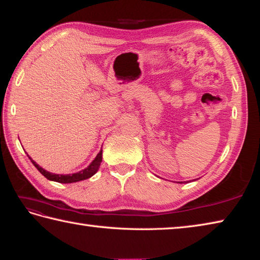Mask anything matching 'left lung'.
Instances as JSON below:
<instances>
[{
    "label": "left lung",
    "mask_w": 260,
    "mask_h": 260,
    "mask_svg": "<svg viewBox=\"0 0 260 260\" xmlns=\"http://www.w3.org/2000/svg\"><path fill=\"white\" fill-rule=\"evenodd\" d=\"M178 182H179V184H186L188 181H178Z\"/></svg>",
    "instance_id": "obj_1"
}]
</instances>
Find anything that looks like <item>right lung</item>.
I'll list each match as a JSON object with an SVG mask.
<instances>
[{"label": "right lung", "mask_w": 260, "mask_h": 260, "mask_svg": "<svg viewBox=\"0 0 260 260\" xmlns=\"http://www.w3.org/2000/svg\"><path fill=\"white\" fill-rule=\"evenodd\" d=\"M29 159L31 160L32 165L36 168H37L40 174L47 178L48 180L60 182V184H71V182H78V181H81V180L88 179V178L92 177L95 174V172L99 170L100 164H101V161H103V150H100L99 153L96 154V156L94 157V160L91 162V164L88 167H86L85 169L81 170L79 172H75V174H70V175H56V174H52V172H49L47 170L43 169V168L40 167L39 165L36 164V162L30 156H29Z\"/></svg>", "instance_id": "add662e5"}]
</instances>
